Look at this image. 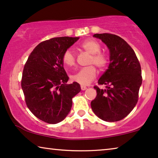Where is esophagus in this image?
Here are the masks:
<instances>
[{
	"instance_id": "34e87169",
	"label": "esophagus",
	"mask_w": 158,
	"mask_h": 158,
	"mask_svg": "<svg viewBox=\"0 0 158 158\" xmlns=\"http://www.w3.org/2000/svg\"><path fill=\"white\" fill-rule=\"evenodd\" d=\"M81 89L82 91L86 90V86H81Z\"/></svg>"
}]
</instances>
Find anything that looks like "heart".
Listing matches in <instances>:
<instances>
[{"label": "heart", "mask_w": 158, "mask_h": 158, "mask_svg": "<svg viewBox=\"0 0 158 158\" xmlns=\"http://www.w3.org/2000/svg\"><path fill=\"white\" fill-rule=\"evenodd\" d=\"M80 48L87 53L90 54L91 57L89 64L95 65L98 69L102 70L109 63V58L106 54L101 52L102 46L99 42L94 39H89L82 42ZM62 62L67 67H72L76 64V56L70 49H67L62 55ZM96 76V69L94 66L82 68L72 75L73 81L81 85H87L94 79Z\"/></svg>", "instance_id": "b5f03b06"}]
</instances>
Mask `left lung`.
<instances>
[{"label": "left lung", "instance_id": "obj_1", "mask_svg": "<svg viewBox=\"0 0 158 158\" xmlns=\"http://www.w3.org/2000/svg\"><path fill=\"white\" fill-rule=\"evenodd\" d=\"M94 37L106 44L110 52V64L98 81V84H104L106 89L94 87L97 95L91 102V109L103 121H121L138 102L142 84L140 62L131 47L119 36L103 33Z\"/></svg>", "mask_w": 158, "mask_h": 158}]
</instances>
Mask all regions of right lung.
I'll return each mask as SVG.
<instances>
[{"label": "right lung", "mask_w": 158, "mask_h": 158, "mask_svg": "<svg viewBox=\"0 0 158 158\" xmlns=\"http://www.w3.org/2000/svg\"><path fill=\"white\" fill-rule=\"evenodd\" d=\"M79 37H60L40 43L30 53L23 72L21 86L25 103L37 118L55 124L64 120L80 91L63 67L62 55Z\"/></svg>", "instance_id": "add662e5"}]
</instances>
